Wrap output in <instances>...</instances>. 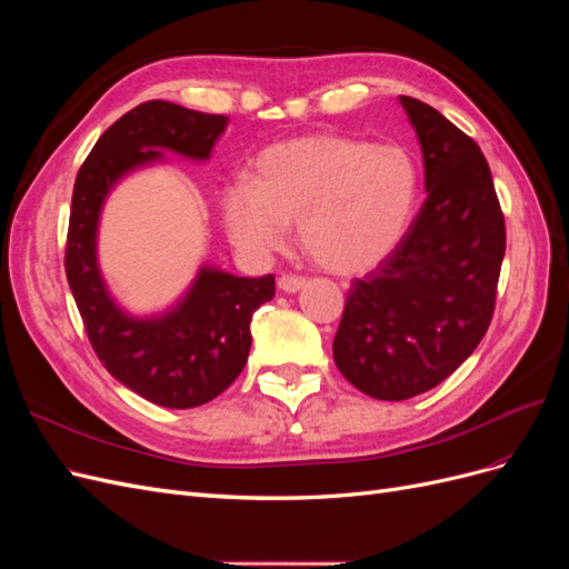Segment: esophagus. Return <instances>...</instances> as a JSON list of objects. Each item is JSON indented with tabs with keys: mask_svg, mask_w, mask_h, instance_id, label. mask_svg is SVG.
Instances as JSON below:
<instances>
[{
	"mask_svg": "<svg viewBox=\"0 0 569 569\" xmlns=\"http://www.w3.org/2000/svg\"><path fill=\"white\" fill-rule=\"evenodd\" d=\"M303 284H306V278H301V274H291V272L280 274V280H278V287L282 291H287V295H295V291H299Z\"/></svg>",
	"mask_w": 569,
	"mask_h": 569,
	"instance_id": "obj_1",
	"label": "esophagus"
}]
</instances>
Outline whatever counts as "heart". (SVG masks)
Returning <instances> with one entry per match:
<instances>
[{
	"mask_svg": "<svg viewBox=\"0 0 569 569\" xmlns=\"http://www.w3.org/2000/svg\"><path fill=\"white\" fill-rule=\"evenodd\" d=\"M420 189L418 163L399 144L308 134L266 149L253 184L222 197L232 242L251 256L280 251L289 226L320 268L358 274L380 266L406 237Z\"/></svg>",
	"mask_w": 569,
	"mask_h": 569,
	"instance_id": "heart-1",
	"label": "heart"
}]
</instances>
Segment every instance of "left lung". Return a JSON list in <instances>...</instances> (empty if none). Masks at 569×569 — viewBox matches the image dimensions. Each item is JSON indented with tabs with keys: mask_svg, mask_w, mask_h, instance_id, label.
<instances>
[{
	"mask_svg": "<svg viewBox=\"0 0 569 569\" xmlns=\"http://www.w3.org/2000/svg\"><path fill=\"white\" fill-rule=\"evenodd\" d=\"M418 132L427 199L401 244L353 280L335 335L339 372L380 401H406L443 382L496 308L506 220L472 137L420 99L401 97Z\"/></svg>",
	"mask_w": 569,
	"mask_h": 569,
	"instance_id": "obj_1",
	"label": "left lung"
}]
</instances>
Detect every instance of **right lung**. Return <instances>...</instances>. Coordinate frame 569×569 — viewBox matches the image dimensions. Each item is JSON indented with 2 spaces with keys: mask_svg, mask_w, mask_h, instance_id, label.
<instances>
[{
  "mask_svg": "<svg viewBox=\"0 0 569 569\" xmlns=\"http://www.w3.org/2000/svg\"><path fill=\"white\" fill-rule=\"evenodd\" d=\"M228 116L173 101H144L99 137L78 170L66 237V278L97 358L142 399L166 408L213 401L244 370L256 308L274 297V278H237L201 268L187 297L161 318L126 316L97 266V222L109 189L128 170L161 159L159 149L203 161Z\"/></svg>",
  "mask_w": 569,
  "mask_h": 569,
  "instance_id": "obj_1",
  "label": "right lung"
}]
</instances>
